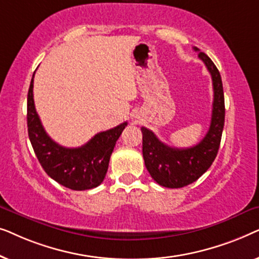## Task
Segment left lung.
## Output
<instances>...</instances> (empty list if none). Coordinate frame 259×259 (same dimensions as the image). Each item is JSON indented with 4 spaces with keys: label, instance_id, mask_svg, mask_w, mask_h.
I'll list each match as a JSON object with an SVG mask.
<instances>
[{
    "label": "left lung",
    "instance_id": "1",
    "mask_svg": "<svg viewBox=\"0 0 259 259\" xmlns=\"http://www.w3.org/2000/svg\"><path fill=\"white\" fill-rule=\"evenodd\" d=\"M194 51L210 72L213 84L211 123L206 136L192 147L177 148L161 143L152 131L141 127L145 166L159 185L168 189L190 185L210 168L217 157L224 128L225 104L221 74L205 53L196 47Z\"/></svg>",
    "mask_w": 259,
    "mask_h": 259
}]
</instances>
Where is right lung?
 Segmentation results:
<instances>
[{
	"mask_svg": "<svg viewBox=\"0 0 259 259\" xmlns=\"http://www.w3.org/2000/svg\"><path fill=\"white\" fill-rule=\"evenodd\" d=\"M34 75L27 99L28 134L35 154L46 173L74 191L91 190L104 182L109 158L127 121L100 132L81 147L68 148L56 144L46 133L34 105Z\"/></svg>",
	"mask_w": 259,
	"mask_h": 259,
	"instance_id": "add662e5",
	"label": "right lung"
}]
</instances>
